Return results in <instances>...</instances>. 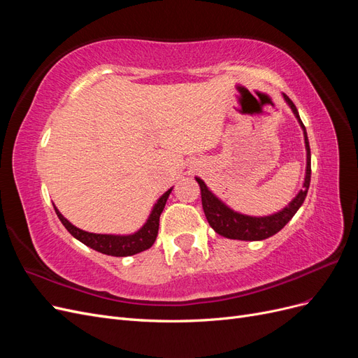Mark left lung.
Returning <instances> with one entry per match:
<instances>
[{"label": "left lung", "mask_w": 358, "mask_h": 358, "mask_svg": "<svg viewBox=\"0 0 358 358\" xmlns=\"http://www.w3.org/2000/svg\"><path fill=\"white\" fill-rule=\"evenodd\" d=\"M284 99L291 107L292 113L296 115L299 124L303 128V134H305V145H306V152H308V159H306V178L305 183H303V189L297 194L287 208H284L280 212L270 215V216H248L237 213L231 210L229 206H225L220 199H216L213 194L208 189V187L204 185V182L199 178L196 180L200 185L201 191V204H203V210L206 215V220H208L209 225L212 229L227 237V239H237V241H263L267 239V237L276 234L280 231L289 222L292 216L296 215L300 206L303 204L306 199V194L309 189V183H310V148H309V140L306 134V128L303 125L301 119L299 116L297 107L294 106L288 96L284 94Z\"/></svg>", "instance_id": "obj_1"}]
</instances>
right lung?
Masks as SVG:
<instances>
[{
    "mask_svg": "<svg viewBox=\"0 0 358 358\" xmlns=\"http://www.w3.org/2000/svg\"><path fill=\"white\" fill-rule=\"evenodd\" d=\"M170 192H171V189L162 194L159 200L155 203L152 212H150L146 224L137 233L129 234V236L95 234V233L83 231L64 218L55 206H53V208H55V212L58 215L59 221L69 230V233L73 237H76L78 241H80L82 243H85L86 246H90V248L95 249V251H99L106 255L128 257V255H134V254L142 252V251H145V249H149L154 245V242L157 239V234H158L159 216L162 213V209H164Z\"/></svg>",
    "mask_w": 358,
    "mask_h": 358,
    "instance_id": "obj_1",
    "label": "right lung"
}]
</instances>
